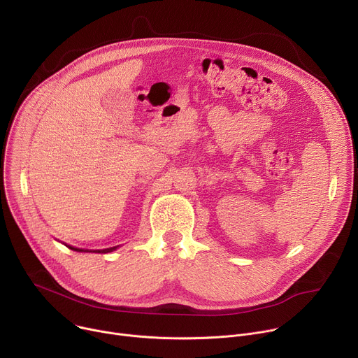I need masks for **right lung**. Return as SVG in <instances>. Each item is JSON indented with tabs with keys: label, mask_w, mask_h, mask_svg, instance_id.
<instances>
[{
	"label": "right lung",
	"mask_w": 358,
	"mask_h": 358,
	"mask_svg": "<svg viewBox=\"0 0 358 358\" xmlns=\"http://www.w3.org/2000/svg\"><path fill=\"white\" fill-rule=\"evenodd\" d=\"M71 250H74V251H87L88 252V250H84V248H74V247H70ZM118 248V245H115V247H110V248H104V250H90V252H101V254H106V252H111V251H114V250H117Z\"/></svg>",
	"instance_id": "obj_1"
}]
</instances>
